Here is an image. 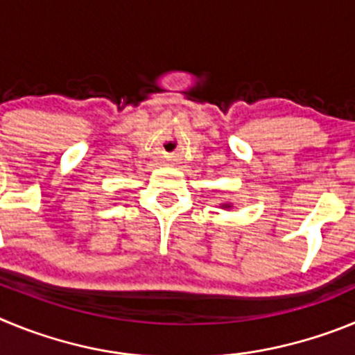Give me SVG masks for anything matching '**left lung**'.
Returning a JSON list of instances; mask_svg holds the SVG:
<instances>
[{"label":"left lung","mask_w":355,"mask_h":355,"mask_svg":"<svg viewBox=\"0 0 355 355\" xmlns=\"http://www.w3.org/2000/svg\"><path fill=\"white\" fill-rule=\"evenodd\" d=\"M220 208L222 209H231V208H233V205H231V202H224V205H220Z\"/></svg>","instance_id":"8db88e82"}]
</instances>
